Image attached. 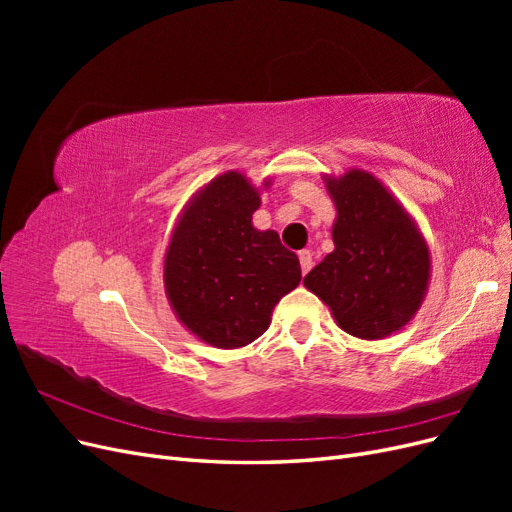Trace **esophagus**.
<instances>
[{
	"label": "esophagus",
	"instance_id": "34e87169",
	"mask_svg": "<svg viewBox=\"0 0 512 512\" xmlns=\"http://www.w3.org/2000/svg\"><path fill=\"white\" fill-rule=\"evenodd\" d=\"M299 262H301V273L305 275L309 269L314 267V258H312V252H309V250H301V252H299Z\"/></svg>",
	"mask_w": 512,
	"mask_h": 512
}]
</instances>
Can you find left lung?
Returning <instances> with one entry per match:
<instances>
[{"instance_id": "obj_1", "label": "left lung", "mask_w": 512, "mask_h": 512, "mask_svg": "<svg viewBox=\"0 0 512 512\" xmlns=\"http://www.w3.org/2000/svg\"><path fill=\"white\" fill-rule=\"evenodd\" d=\"M337 218L335 250L305 275L303 286L329 305L339 329L384 339L414 318L429 288L431 256L404 205L367 170L324 175Z\"/></svg>"}]
</instances>
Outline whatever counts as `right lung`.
Segmentation results:
<instances>
[{"instance_id": "1", "label": "right lung", "mask_w": 512, "mask_h": 512, "mask_svg": "<svg viewBox=\"0 0 512 512\" xmlns=\"http://www.w3.org/2000/svg\"><path fill=\"white\" fill-rule=\"evenodd\" d=\"M265 179L262 188H269ZM260 190L239 170L203 185L183 207L164 254V290L185 329L215 348H243L269 329L301 265L252 215Z\"/></svg>"}]
</instances>
